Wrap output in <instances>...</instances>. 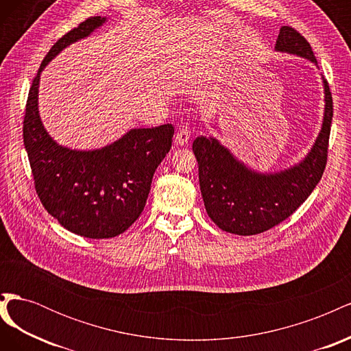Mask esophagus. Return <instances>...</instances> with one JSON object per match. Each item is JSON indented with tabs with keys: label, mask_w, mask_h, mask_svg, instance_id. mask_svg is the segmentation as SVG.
<instances>
[{
	"label": "esophagus",
	"mask_w": 351,
	"mask_h": 351,
	"mask_svg": "<svg viewBox=\"0 0 351 351\" xmlns=\"http://www.w3.org/2000/svg\"><path fill=\"white\" fill-rule=\"evenodd\" d=\"M190 139V132L189 129H186V127H183V129H180L176 134V143L177 145H186Z\"/></svg>",
	"instance_id": "obj_1"
}]
</instances>
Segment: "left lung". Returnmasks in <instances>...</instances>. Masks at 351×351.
I'll return each mask as SVG.
<instances>
[{
  "label": "left lung",
  "mask_w": 351,
  "mask_h": 351,
  "mask_svg": "<svg viewBox=\"0 0 351 351\" xmlns=\"http://www.w3.org/2000/svg\"><path fill=\"white\" fill-rule=\"evenodd\" d=\"M275 51L312 61V47L299 32L282 26ZM324 82L325 110L321 132L303 161L277 173H259L232 155L215 137L199 136L193 152L199 184L209 218L227 232L253 236L289 218L309 197L322 178L332 121V97Z\"/></svg>",
  "instance_id": "obj_1"
}]
</instances>
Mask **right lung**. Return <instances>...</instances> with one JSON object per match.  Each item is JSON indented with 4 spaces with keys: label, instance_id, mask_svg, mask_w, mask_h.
<instances>
[{
    "label": "right lung",
    "instance_id": "obj_1",
    "mask_svg": "<svg viewBox=\"0 0 351 351\" xmlns=\"http://www.w3.org/2000/svg\"><path fill=\"white\" fill-rule=\"evenodd\" d=\"M105 22V17H90L52 45L32 83L23 121V142L42 205L66 230L88 239L115 237L139 218L174 134L171 124L132 129L101 149L76 151L58 145L45 130L38 110L42 70Z\"/></svg>",
    "mask_w": 351,
    "mask_h": 351
}]
</instances>
